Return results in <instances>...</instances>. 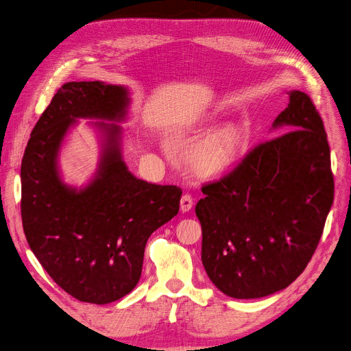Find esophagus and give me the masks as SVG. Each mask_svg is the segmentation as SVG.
<instances>
[{
    "label": "esophagus",
    "mask_w": 351,
    "mask_h": 351,
    "mask_svg": "<svg viewBox=\"0 0 351 351\" xmlns=\"http://www.w3.org/2000/svg\"><path fill=\"white\" fill-rule=\"evenodd\" d=\"M193 204H194V199H193V195H191V194L186 193V194L182 195V198H180V211H182V213L190 211L191 207H193Z\"/></svg>",
    "instance_id": "34e87169"
}]
</instances>
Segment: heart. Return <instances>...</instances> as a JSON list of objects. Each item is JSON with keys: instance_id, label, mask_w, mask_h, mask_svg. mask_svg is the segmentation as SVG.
Listing matches in <instances>:
<instances>
[{"instance_id": "b5f03b06", "label": "heart", "mask_w": 351, "mask_h": 351, "mask_svg": "<svg viewBox=\"0 0 351 351\" xmlns=\"http://www.w3.org/2000/svg\"><path fill=\"white\" fill-rule=\"evenodd\" d=\"M241 140L233 128H225L199 144L193 154V164L198 172L215 175L228 169L239 157Z\"/></svg>"}]
</instances>
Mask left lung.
Returning a JSON list of instances; mask_svg holds the SVG:
<instances>
[{
    "mask_svg": "<svg viewBox=\"0 0 351 351\" xmlns=\"http://www.w3.org/2000/svg\"><path fill=\"white\" fill-rule=\"evenodd\" d=\"M265 140L228 173L204 183L195 206L202 260L233 298L287 287L314 256L333 203L335 182L324 122L308 94L294 90Z\"/></svg>",
    "mask_w": 351,
    "mask_h": 351,
    "instance_id": "left-lung-1",
    "label": "left lung"
}]
</instances>
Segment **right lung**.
<instances>
[{"label":"right lung","instance_id":"obj_1","mask_svg":"<svg viewBox=\"0 0 351 351\" xmlns=\"http://www.w3.org/2000/svg\"><path fill=\"white\" fill-rule=\"evenodd\" d=\"M128 90L103 82H69L32 130L21 178L26 240L41 267L68 294L108 304L137 285L148 237L179 213L182 189L133 176L122 160L121 128L99 122L106 144L94 179L66 186L57 158L77 118L123 121Z\"/></svg>","mask_w":351,"mask_h":351}]
</instances>
